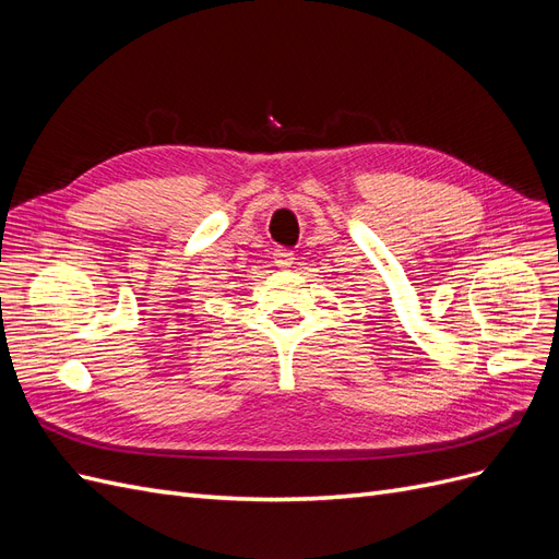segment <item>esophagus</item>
I'll return each instance as SVG.
<instances>
[{"instance_id": "34e87169", "label": "esophagus", "mask_w": 559, "mask_h": 559, "mask_svg": "<svg viewBox=\"0 0 559 559\" xmlns=\"http://www.w3.org/2000/svg\"><path fill=\"white\" fill-rule=\"evenodd\" d=\"M273 259H275L277 267H292L294 265V251L292 249H275Z\"/></svg>"}]
</instances>
